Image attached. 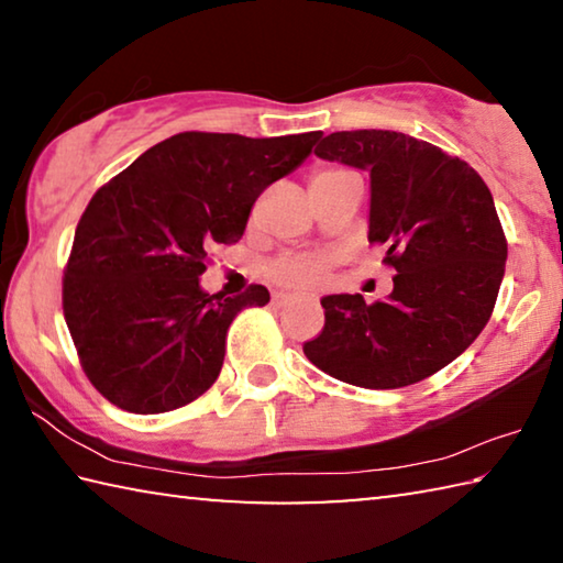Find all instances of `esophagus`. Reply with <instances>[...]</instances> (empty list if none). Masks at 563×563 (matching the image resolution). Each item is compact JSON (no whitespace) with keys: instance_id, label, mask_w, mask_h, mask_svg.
<instances>
[{"instance_id":"obj_1","label":"esophagus","mask_w":563,"mask_h":563,"mask_svg":"<svg viewBox=\"0 0 563 563\" xmlns=\"http://www.w3.org/2000/svg\"><path fill=\"white\" fill-rule=\"evenodd\" d=\"M295 300V295H290V292H275L273 295V305L275 308H283V305H288V302H292Z\"/></svg>"}]
</instances>
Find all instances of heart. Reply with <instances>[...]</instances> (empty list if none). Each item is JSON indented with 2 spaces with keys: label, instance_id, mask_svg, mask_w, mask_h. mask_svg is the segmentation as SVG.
<instances>
[{
  "label": "heart",
  "instance_id": "obj_1",
  "mask_svg": "<svg viewBox=\"0 0 563 563\" xmlns=\"http://www.w3.org/2000/svg\"><path fill=\"white\" fill-rule=\"evenodd\" d=\"M308 184H310L312 198H318V196L330 194V190H338L350 184L362 186V180L352 168L328 164V166L312 168ZM330 265H332V255L328 253L283 255V258L271 263L268 275L275 283L288 285V288H312V285H318L322 278H325Z\"/></svg>",
  "mask_w": 563,
  "mask_h": 563
}]
</instances>
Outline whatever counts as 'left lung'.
Returning <instances> with one entry per match:
<instances>
[{"instance_id":"left-lung-1","label":"left lung","mask_w":563,"mask_h":563,"mask_svg":"<svg viewBox=\"0 0 563 563\" xmlns=\"http://www.w3.org/2000/svg\"><path fill=\"white\" fill-rule=\"evenodd\" d=\"M320 158L369 170V243L395 268L387 300L325 295V328L302 345L330 377L397 389L440 373L472 345L507 263L497 208L466 161L397 131H335Z\"/></svg>"}]
</instances>
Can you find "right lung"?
<instances>
[{
  "label": "right lung",
  "instance_id": "1",
  "mask_svg": "<svg viewBox=\"0 0 563 563\" xmlns=\"http://www.w3.org/2000/svg\"><path fill=\"white\" fill-rule=\"evenodd\" d=\"M320 136L184 131L93 194L76 225L62 305L84 373L111 405L161 415L216 383L233 318L271 292L251 285L235 298L208 295L198 283L208 253L241 241L255 198Z\"/></svg>",
  "mask_w": 563,
  "mask_h": 563
}]
</instances>
